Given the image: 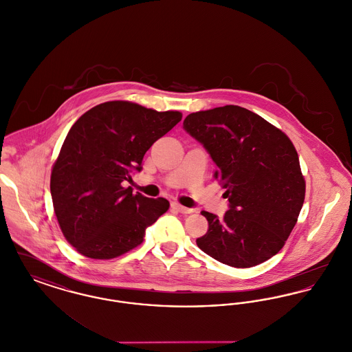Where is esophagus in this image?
<instances>
[{
    "instance_id": "1",
    "label": "esophagus",
    "mask_w": 352,
    "mask_h": 352,
    "mask_svg": "<svg viewBox=\"0 0 352 352\" xmlns=\"http://www.w3.org/2000/svg\"><path fill=\"white\" fill-rule=\"evenodd\" d=\"M171 206H173V208H175V210H177L178 212H181V214H191V212H192V208L181 206L179 203H173Z\"/></svg>"
}]
</instances>
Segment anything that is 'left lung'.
I'll return each instance as SVG.
<instances>
[{
  "label": "left lung",
  "instance_id": "8db88e82",
  "mask_svg": "<svg viewBox=\"0 0 352 352\" xmlns=\"http://www.w3.org/2000/svg\"><path fill=\"white\" fill-rule=\"evenodd\" d=\"M184 129L218 166L214 178L230 201L221 219L201 211L208 231L197 239L198 247L234 268L267 261L284 247L305 201V179L292 141L237 105L191 113Z\"/></svg>",
  "mask_w": 352,
  "mask_h": 352
}]
</instances>
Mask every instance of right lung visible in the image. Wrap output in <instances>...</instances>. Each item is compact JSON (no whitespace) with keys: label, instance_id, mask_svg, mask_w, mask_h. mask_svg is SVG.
Masks as SVG:
<instances>
[{"label":"right lung","instance_id":"add662e5","mask_svg":"<svg viewBox=\"0 0 352 352\" xmlns=\"http://www.w3.org/2000/svg\"><path fill=\"white\" fill-rule=\"evenodd\" d=\"M182 118L129 101L94 107L69 129L51 171L54 211L68 243L91 258H113L133 250L145 230L168 210L131 187L151 145Z\"/></svg>","mask_w":352,"mask_h":352}]
</instances>
